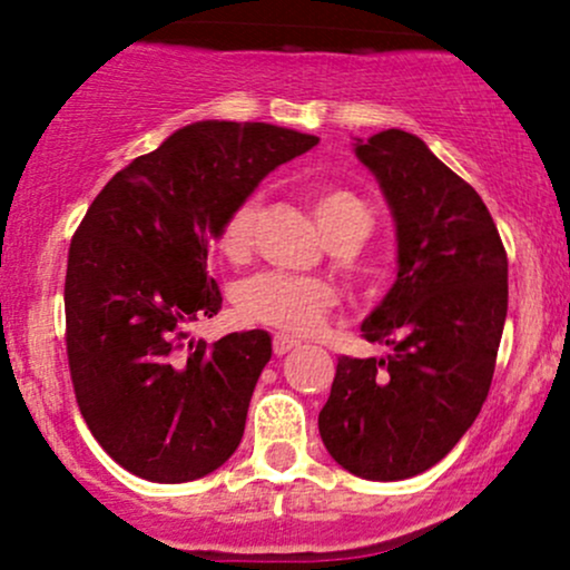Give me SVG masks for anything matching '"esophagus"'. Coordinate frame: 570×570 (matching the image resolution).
Wrapping results in <instances>:
<instances>
[{
    "instance_id": "1",
    "label": "esophagus",
    "mask_w": 570,
    "mask_h": 570,
    "mask_svg": "<svg viewBox=\"0 0 570 570\" xmlns=\"http://www.w3.org/2000/svg\"><path fill=\"white\" fill-rule=\"evenodd\" d=\"M297 345L299 340H294L289 335H273V353H276V356H284V353L297 348Z\"/></svg>"
}]
</instances>
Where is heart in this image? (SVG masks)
I'll use <instances>...</instances> for the list:
<instances>
[{
  "instance_id": "b5f03b06",
  "label": "heart",
  "mask_w": 570,
  "mask_h": 570,
  "mask_svg": "<svg viewBox=\"0 0 570 570\" xmlns=\"http://www.w3.org/2000/svg\"><path fill=\"white\" fill-rule=\"evenodd\" d=\"M313 212H316L318 227L326 240L345 227L370 225L367 203L345 187H326L316 193ZM254 219H257V200L246 198L219 225L217 248L230 263L246 259L248 248H252ZM335 303L337 294L326 281L286 276V273H259V276L248 278L235 294V307L244 322L273 326L278 332H289V335H305V332L316 330Z\"/></svg>"
}]
</instances>
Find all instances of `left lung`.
Masks as SVG:
<instances>
[{
	"mask_svg": "<svg viewBox=\"0 0 570 570\" xmlns=\"http://www.w3.org/2000/svg\"><path fill=\"white\" fill-rule=\"evenodd\" d=\"M396 222L399 273L362 324L385 358L340 356L322 440L364 480L440 463L485 404L507 322V248L476 189L407 130L356 141Z\"/></svg>",
	"mask_w": 570,
	"mask_h": 570,
	"instance_id": "obj_1",
	"label": "left lung"
}]
</instances>
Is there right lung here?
<instances>
[{
    "label": "right lung",
    "mask_w": 570,
    "mask_h": 570,
    "mask_svg": "<svg viewBox=\"0 0 570 570\" xmlns=\"http://www.w3.org/2000/svg\"><path fill=\"white\" fill-rule=\"evenodd\" d=\"M316 136L203 120L117 171L69 246L67 356L90 434L130 474L189 482L235 453L271 335L187 340L217 316L208 246L227 214Z\"/></svg>",
    "instance_id": "add662e5"
}]
</instances>
